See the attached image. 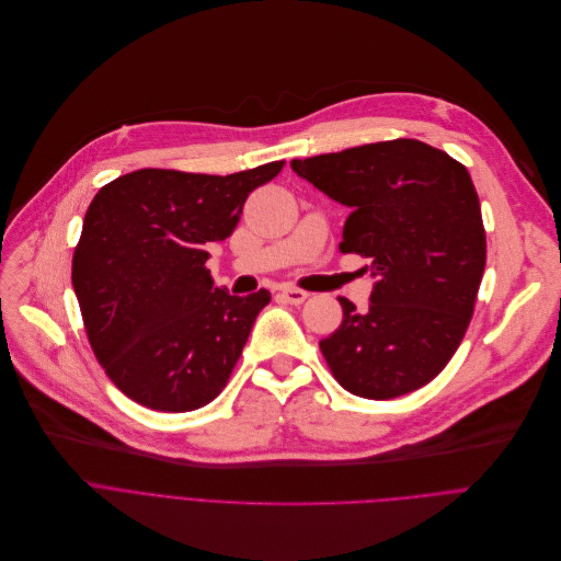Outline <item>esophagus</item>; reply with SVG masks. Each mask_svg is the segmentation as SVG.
<instances>
[{"mask_svg": "<svg viewBox=\"0 0 561 561\" xmlns=\"http://www.w3.org/2000/svg\"><path fill=\"white\" fill-rule=\"evenodd\" d=\"M280 296H283V299H285L287 304H291V306H301V304L308 299V291H304V289H299V287H283V289H280Z\"/></svg>", "mask_w": 561, "mask_h": 561, "instance_id": "1", "label": "esophagus"}]
</instances>
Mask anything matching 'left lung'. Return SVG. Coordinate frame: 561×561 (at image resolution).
Instances as JSON below:
<instances>
[{"mask_svg": "<svg viewBox=\"0 0 561 561\" xmlns=\"http://www.w3.org/2000/svg\"><path fill=\"white\" fill-rule=\"evenodd\" d=\"M289 164L351 210L340 251L369 257L376 278L367 310L337 296L344 319L319 342L333 376L374 401L431 382L467 333L484 274V226L467 168L408 138Z\"/></svg>", "mask_w": 561, "mask_h": 561, "instance_id": "1", "label": "left lung"}]
</instances>
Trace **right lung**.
I'll return each instance as SVG.
<instances>
[{
    "instance_id": "1",
    "label": "right lung",
    "mask_w": 561,
    "mask_h": 561,
    "mask_svg": "<svg viewBox=\"0 0 561 561\" xmlns=\"http://www.w3.org/2000/svg\"><path fill=\"white\" fill-rule=\"evenodd\" d=\"M283 164L228 176L138 170L94 194L72 285L90 346L128 399L190 412L226 387L272 294L213 287L208 247L233 233L247 196Z\"/></svg>"
}]
</instances>
